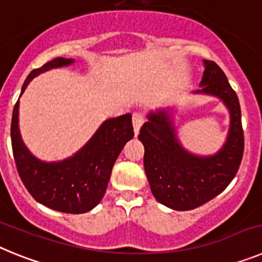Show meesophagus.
I'll use <instances>...</instances> for the list:
<instances>
[{
  "instance_id": "esophagus-1",
  "label": "esophagus",
  "mask_w": 262,
  "mask_h": 262,
  "mask_svg": "<svg viewBox=\"0 0 262 262\" xmlns=\"http://www.w3.org/2000/svg\"><path fill=\"white\" fill-rule=\"evenodd\" d=\"M144 123V117H143L142 113H134L133 114V124H134V131H135V135L139 134V129L142 127V124Z\"/></svg>"
}]
</instances>
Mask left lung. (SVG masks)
Instances as JSON below:
<instances>
[{
  "label": "left lung",
  "mask_w": 262,
  "mask_h": 262,
  "mask_svg": "<svg viewBox=\"0 0 262 262\" xmlns=\"http://www.w3.org/2000/svg\"><path fill=\"white\" fill-rule=\"evenodd\" d=\"M203 67L201 89L193 94L221 99L230 114L226 142L219 151L206 156L187 151L177 136L174 107L149 111L139 134L152 194L161 205L177 211L193 210L221 194L237 173L244 151L239 98L214 61L203 60Z\"/></svg>",
  "instance_id": "obj_1"
}]
</instances>
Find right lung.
<instances>
[{
	"instance_id": "1",
	"label": "right lung",
	"mask_w": 262,
	"mask_h": 262,
	"mask_svg": "<svg viewBox=\"0 0 262 262\" xmlns=\"http://www.w3.org/2000/svg\"><path fill=\"white\" fill-rule=\"evenodd\" d=\"M75 59L56 57L27 76L20 96L36 76L69 67ZM133 115L106 119L76 154L59 161H43L30 152L19 131V99L11 118V147L18 173L36 202L67 214H84L105 195L114 165L123 147L134 138Z\"/></svg>"
}]
</instances>
